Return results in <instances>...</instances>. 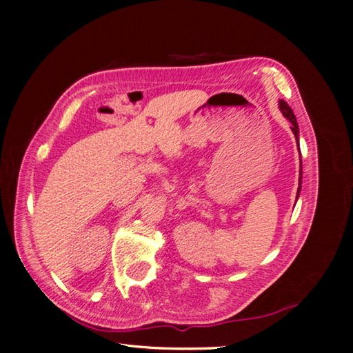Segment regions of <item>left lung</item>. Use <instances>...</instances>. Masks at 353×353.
I'll return each instance as SVG.
<instances>
[{
	"label": "left lung",
	"mask_w": 353,
	"mask_h": 353,
	"mask_svg": "<svg viewBox=\"0 0 353 353\" xmlns=\"http://www.w3.org/2000/svg\"><path fill=\"white\" fill-rule=\"evenodd\" d=\"M279 109H280V112L283 113V117H285L286 119H290L291 130H292V134H294L296 140H297V145H299V124H297V121H296V117H294V113H292L291 107H290L288 104H286L283 99H280V101H279ZM301 179H302V163H301ZM299 193H301V182H299L297 196H299Z\"/></svg>",
	"instance_id": "1"
}]
</instances>
